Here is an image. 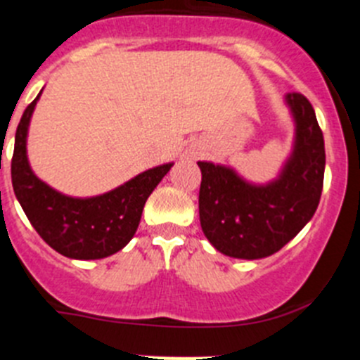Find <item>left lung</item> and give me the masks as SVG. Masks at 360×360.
Masks as SVG:
<instances>
[{
	"instance_id": "obj_1",
	"label": "left lung",
	"mask_w": 360,
	"mask_h": 360,
	"mask_svg": "<svg viewBox=\"0 0 360 360\" xmlns=\"http://www.w3.org/2000/svg\"><path fill=\"white\" fill-rule=\"evenodd\" d=\"M295 120V142L278 180L245 182L231 167L198 162L200 224L216 250L259 259L283 249L316 212L323 193L324 139L304 95L287 94Z\"/></svg>"
}]
</instances>
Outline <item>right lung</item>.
<instances>
[{
    "mask_svg": "<svg viewBox=\"0 0 360 360\" xmlns=\"http://www.w3.org/2000/svg\"><path fill=\"white\" fill-rule=\"evenodd\" d=\"M39 95L28 104L15 129L11 165L15 198L37 234L63 256L101 259L119 252L135 236L146 200L173 164L144 171L124 186L94 198H72L57 193L32 173L27 158L28 124Z\"/></svg>",
    "mask_w": 360,
    "mask_h": 360,
    "instance_id": "1",
    "label": "right lung"
}]
</instances>
